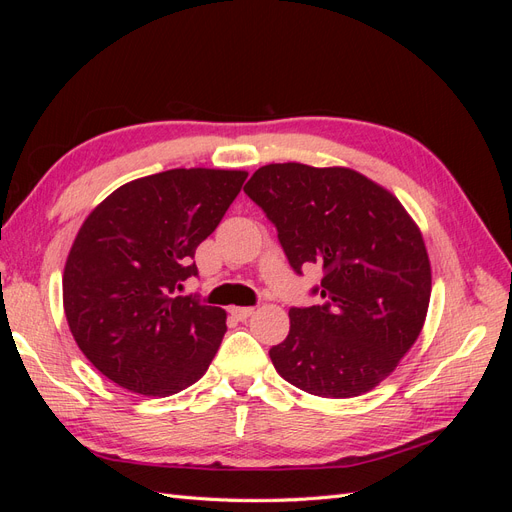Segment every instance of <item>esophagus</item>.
I'll return each mask as SVG.
<instances>
[{"mask_svg":"<svg viewBox=\"0 0 512 512\" xmlns=\"http://www.w3.org/2000/svg\"><path fill=\"white\" fill-rule=\"evenodd\" d=\"M230 314L237 320H247L254 314V307H230Z\"/></svg>","mask_w":512,"mask_h":512,"instance_id":"34e87169","label":"esophagus"}]
</instances>
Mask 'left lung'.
<instances>
[{
    "label": "left lung",
    "instance_id": "1",
    "mask_svg": "<svg viewBox=\"0 0 512 512\" xmlns=\"http://www.w3.org/2000/svg\"><path fill=\"white\" fill-rule=\"evenodd\" d=\"M243 192L265 211L292 271L318 265L312 307H290L269 350L284 380L318 397L363 395L416 342L431 269L421 230L399 200L350 168L286 162L258 168Z\"/></svg>",
    "mask_w": 512,
    "mask_h": 512
}]
</instances>
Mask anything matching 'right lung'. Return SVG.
<instances>
[{"mask_svg":"<svg viewBox=\"0 0 512 512\" xmlns=\"http://www.w3.org/2000/svg\"><path fill=\"white\" fill-rule=\"evenodd\" d=\"M243 170L173 168L121 185L89 213L64 271L70 331L98 371L132 393L166 397L205 374L226 314L177 297L196 247L218 228Z\"/></svg>","mask_w":512,"mask_h":512,"instance_id":"1","label":"right lung"}]
</instances>
